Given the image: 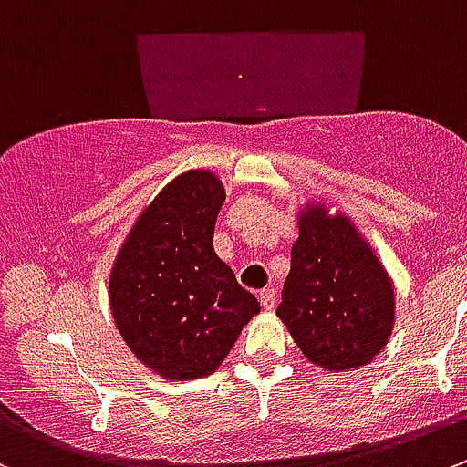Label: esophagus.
Instances as JSON below:
<instances>
[{"instance_id":"obj_1","label":"esophagus","mask_w":467,"mask_h":467,"mask_svg":"<svg viewBox=\"0 0 467 467\" xmlns=\"http://www.w3.org/2000/svg\"><path fill=\"white\" fill-rule=\"evenodd\" d=\"M259 300L261 305H264L265 312H273L275 307V288H264V291H259Z\"/></svg>"}]
</instances>
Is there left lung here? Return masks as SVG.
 Listing matches in <instances>:
<instances>
[{"label": "left lung", "instance_id": "1", "mask_svg": "<svg viewBox=\"0 0 467 467\" xmlns=\"http://www.w3.org/2000/svg\"><path fill=\"white\" fill-rule=\"evenodd\" d=\"M394 297L383 261L346 213L326 202L297 211L277 317L309 362L332 374L369 364L392 335Z\"/></svg>", "mask_w": 467, "mask_h": 467}]
</instances>
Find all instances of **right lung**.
<instances>
[{
	"label": "right lung",
	"mask_w": 467,
	"mask_h": 467,
	"mask_svg": "<svg viewBox=\"0 0 467 467\" xmlns=\"http://www.w3.org/2000/svg\"><path fill=\"white\" fill-rule=\"evenodd\" d=\"M224 199L211 170L179 174L137 215L109 270L119 335L171 383L211 376L261 312L213 247Z\"/></svg>",
	"instance_id": "add662e5"
}]
</instances>
